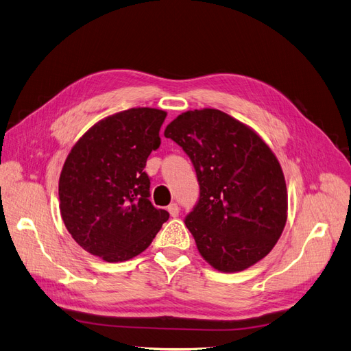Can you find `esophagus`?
Instances as JSON below:
<instances>
[{
	"instance_id": "1",
	"label": "esophagus",
	"mask_w": 351,
	"mask_h": 351,
	"mask_svg": "<svg viewBox=\"0 0 351 351\" xmlns=\"http://www.w3.org/2000/svg\"><path fill=\"white\" fill-rule=\"evenodd\" d=\"M167 211H169V214H171L172 217H178L179 215V206H178V204H171L167 206Z\"/></svg>"
}]
</instances>
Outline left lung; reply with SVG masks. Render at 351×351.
<instances>
[{"label": "left lung", "instance_id": "left-lung-1", "mask_svg": "<svg viewBox=\"0 0 351 351\" xmlns=\"http://www.w3.org/2000/svg\"><path fill=\"white\" fill-rule=\"evenodd\" d=\"M189 156L199 197L185 224L201 256L221 271H240L269 254L287 224L282 167L252 128L205 108L178 115L165 130Z\"/></svg>", "mask_w": 351, "mask_h": 351}]
</instances>
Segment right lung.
<instances>
[{
	"instance_id": "right-lung-1",
	"label": "right lung",
	"mask_w": 351,
	"mask_h": 351,
	"mask_svg": "<svg viewBox=\"0 0 351 351\" xmlns=\"http://www.w3.org/2000/svg\"><path fill=\"white\" fill-rule=\"evenodd\" d=\"M166 112L132 108L101 120L77 140L59 179L63 223L88 253L115 263L145 252L169 213L152 205L149 154Z\"/></svg>"
}]
</instances>
